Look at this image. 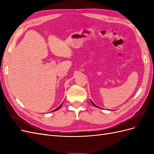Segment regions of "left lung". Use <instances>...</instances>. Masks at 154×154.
<instances>
[{"instance_id": "obj_1", "label": "left lung", "mask_w": 154, "mask_h": 154, "mask_svg": "<svg viewBox=\"0 0 154 154\" xmlns=\"http://www.w3.org/2000/svg\"><path fill=\"white\" fill-rule=\"evenodd\" d=\"M91 103H92V105H94V106H96V107H98V106H97V105H95V104H94V103H93V102H92V101H91ZM98 108H99V107H98Z\"/></svg>"}]
</instances>
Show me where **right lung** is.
Wrapping results in <instances>:
<instances>
[{
	"instance_id": "add662e5",
	"label": "right lung",
	"mask_w": 154,
	"mask_h": 154,
	"mask_svg": "<svg viewBox=\"0 0 154 154\" xmlns=\"http://www.w3.org/2000/svg\"><path fill=\"white\" fill-rule=\"evenodd\" d=\"M62 104H63V103H62L61 105H60V106H59L58 107V108H57V109H54V110L53 111H56V110H58V109H59L60 108V107H61V106L62 105Z\"/></svg>"
}]
</instances>
